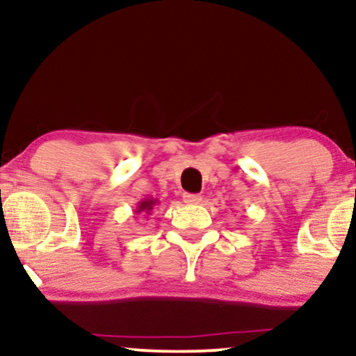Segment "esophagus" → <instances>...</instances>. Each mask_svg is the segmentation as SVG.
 Returning a JSON list of instances; mask_svg holds the SVG:
<instances>
[{
  "instance_id": "esophagus-1",
  "label": "esophagus",
  "mask_w": 356,
  "mask_h": 356,
  "mask_svg": "<svg viewBox=\"0 0 356 356\" xmlns=\"http://www.w3.org/2000/svg\"><path fill=\"white\" fill-rule=\"evenodd\" d=\"M182 197L186 204H199L202 201V197L199 194H184Z\"/></svg>"
}]
</instances>
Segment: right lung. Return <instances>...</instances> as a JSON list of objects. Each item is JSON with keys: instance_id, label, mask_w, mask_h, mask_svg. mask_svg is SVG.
I'll return each instance as SVG.
<instances>
[{"instance_id": "obj_1", "label": "right lung", "mask_w": 356, "mask_h": 356, "mask_svg": "<svg viewBox=\"0 0 356 356\" xmlns=\"http://www.w3.org/2000/svg\"><path fill=\"white\" fill-rule=\"evenodd\" d=\"M159 204V201L157 199H142L140 202L137 204V207L136 209H134V212H136V214L138 216V214H142V216H150L152 214V211H154V207L157 206Z\"/></svg>"}]
</instances>
